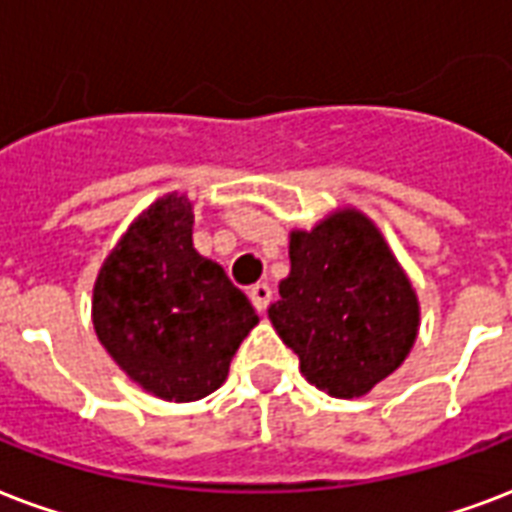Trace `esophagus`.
Wrapping results in <instances>:
<instances>
[{"label":"esophagus","mask_w":512,"mask_h":512,"mask_svg":"<svg viewBox=\"0 0 512 512\" xmlns=\"http://www.w3.org/2000/svg\"><path fill=\"white\" fill-rule=\"evenodd\" d=\"M249 298H252V306H255L260 314H263L265 308H268V303H271L273 290L265 282H257V284H252V290H249Z\"/></svg>","instance_id":"34e87169"}]
</instances>
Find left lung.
Wrapping results in <instances>:
<instances>
[{"label": "left lung", "mask_w": 512, "mask_h": 512, "mask_svg": "<svg viewBox=\"0 0 512 512\" xmlns=\"http://www.w3.org/2000/svg\"><path fill=\"white\" fill-rule=\"evenodd\" d=\"M308 384L330 397L368 395L411 354L421 308L384 233L354 206L290 233V276L268 306Z\"/></svg>", "instance_id": "1"}]
</instances>
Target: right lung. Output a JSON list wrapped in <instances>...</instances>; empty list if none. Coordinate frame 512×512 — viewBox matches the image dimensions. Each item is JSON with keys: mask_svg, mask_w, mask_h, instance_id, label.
Returning <instances> with one entry per match:
<instances>
[{"mask_svg": "<svg viewBox=\"0 0 512 512\" xmlns=\"http://www.w3.org/2000/svg\"><path fill=\"white\" fill-rule=\"evenodd\" d=\"M99 343L144 392L193 403L228 378L257 325L247 295L193 247V201H152L101 263L91 300Z\"/></svg>", "mask_w": 512, "mask_h": 512, "instance_id": "right-lung-1", "label": "right lung"}]
</instances>
